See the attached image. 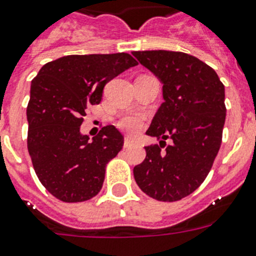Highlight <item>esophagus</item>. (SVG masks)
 <instances>
[{"label": "esophagus", "mask_w": 256, "mask_h": 256, "mask_svg": "<svg viewBox=\"0 0 256 256\" xmlns=\"http://www.w3.org/2000/svg\"><path fill=\"white\" fill-rule=\"evenodd\" d=\"M134 144H136V142L133 141V140L128 138V137H126V138H124V148H130V146H133Z\"/></svg>", "instance_id": "obj_1"}]
</instances>
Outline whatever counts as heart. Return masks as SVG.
Returning <instances> with one entry per match:
<instances>
[{"label":"heart","mask_w":256,"mask_h":256,"mask_svg":"<svg viewBox=\"0 0 256 256\" xmlns=\"http://www.w3.org/2000/svg\"><path fill=\"white\" fill-rule=\"evenodd\" d=\"M144 122V116L140 112H130L119 118L116 126L120 128L123 132L128 134H136L142 128Z\"/></svg>","instance_id":"1"}]
</instances>
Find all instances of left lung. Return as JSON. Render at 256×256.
I'll return each instance as SVG.
<instances>
[{
  "label": "left lung",
  "mask_w": 256,
  "mask_h": 256,
  "mask_svg": "<svg viewBox=\"0 0 256 256\" xmlns=\"http://www.w3.org/2000/svg\"><path fill=\"white\" fill-rule=\"evenodd\" d=\"M132 54L159 78L164 98L146 132L160 144L144 148L146 158L133 169L136 183L155 200L178 201L204 182L220 148L224 86L216 70L184 52Z\"/></svg>",
  "instance_id": "8db88e82"
}]
</instances>
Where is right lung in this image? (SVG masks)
Instances as JSON below:
<instances>
[{
    "label": "right lung",
    "mask_w": 256,
    "mask_h": 256,
    "mask_svg": "<svg viewBox=\"0 0 256 256\" xmlns=\"http://www.w3.org/2000/svg\"><path fill=\"white\" fill-rule=\"evenodd\" d=\"M137 64L124 52L68 55L44 64L32 80L28 151L38 180L58 200L80 202L100 192L106 164L124 138L106 126L91 141L80 133L83 116L101 102L106 83Z\"/></svg>",
    "instance_id": "1"
}]
</instances>
